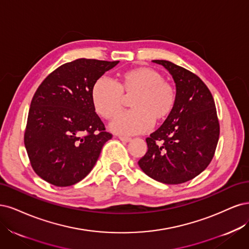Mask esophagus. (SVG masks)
Wrapping results in <instances>:
<instances>
[{"instance_id": "34e87169", "label": "esophagus", "mask_w": 249, "mask_h": 249, "mask_svg": "<svg viewBox=\"0 0 249 249\" xmlns=\"http://www.w3.org/2000/svg\"><path fill=\"white\" fill-rule=\"evenodd\" d=\"M119 139L124 142H128L131 141V138H129V136H124V135H119Z\"/></svg>"}]
</instances>
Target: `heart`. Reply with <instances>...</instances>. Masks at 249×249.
Here are the masks:
<instances>
[{
  "label": "heart",
  "mask_w": 249,
  "mask_h": 249,
  "mask_svg": "<svg viewBox=\"0 0 249 249\" xmlns=\"http://www.w3.org/2000/svg\"><path fill=\"white\" fill-rule=\"evenodd\" d=\"M124 95H134L133 110L119 115L110 124L114 131L138 134L149 130L156 121L170 116L176 104L175 88L164 81L156 70L139 67L125 71L117 84L108 77H100L92 89V103L96 113L107 120L115 118L123 107Z\"/></svg>",
  "instance_id": "b5f03b06"
}]
</instances>
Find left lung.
<instances>
[{
  "instance_id": "left-lung-1",
  "label": "left lung",
  "mask_w": 249,
  "mask_h": 249,
  "mask_svg": "<svg viewBox=\"0 0 249 249\" xmlns=\"http://www.w3.org/2000/svg\"><path fill=\"white\" fill-rule=\"evenodd\" d=\"M153 62L172 74L177 98L164 123L146 139L148 151L139 165L158 182L181 184L210 164L219 139V121L213 96L196 74L170 61Z\"/></svg>"
}]
</instances>
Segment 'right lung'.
<instances>
[{"mask_svg":"<svg viewBox=\"0 0 249 249\" xmlns=\"http://www.w3.org/2000/svg\"><path fill=\"white\" fill-rule=\"evenodd\" d=\"M118 63L77 59L53 70L38 87L23 141L32 167L44 181L59 187L82 181L113 138L95 113L92 89Z\"/></svg>","mask_w":249,"mask_h":249,"instance_id":"right-lung-1","label":"right lung"}]
</instances>
